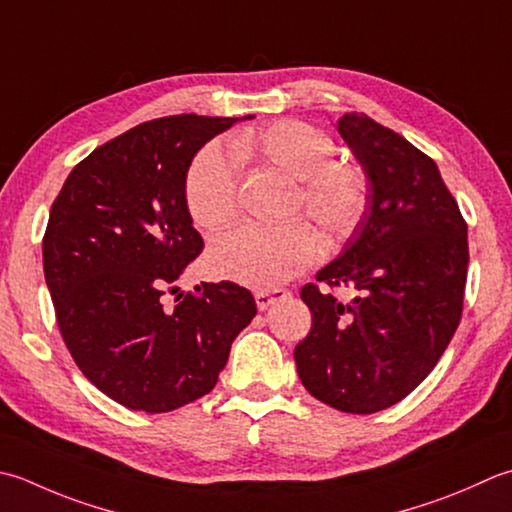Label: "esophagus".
I'll return each instance as SVG.
<instances>
[{"mask_svg": "<svg viewBox=\"0 0 512 512\" xmlns=\"http://www.w3.org/2000/svg\"><path fill=\"white\" fill-rule=\"evenodd\" d=\"M288 295L290 293L284 288H264V290H257V293H255V302H257L259 310H266L270 304H275L277 299L288 297Z\"/></svg>", "mask_w": 512, "mask_h": 512, "instance_id": "esophagus-1", "label": "esophagus"}]
</instances>
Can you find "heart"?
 <instances>
[{"label": "heart", "instance_id": "b5f03b06", "mask_svg": "<svg viewBox=\"0 0 512 512\" xmlns=\"http://www.w3.org/2000/svg\"><path fill=\"white\" fill-rule=\"evenodd\" d=\"M333 139L295 119L246 128L230 142L239 164L275 168L297 182L290 213L304 210L322 230L330 246L353 235L368 202L364 170L348 159H335ZM217 144L193 157L184 179L188 215L204 233H217L239 215L235 163ZM322 250L319 237L304 222L279 228L244 226L219 237L208 250V270L215 277L250 288H273L288 282L315 262Z\"/></svg>", "mask_w": 512, "mask_h": 512}]
</instances>
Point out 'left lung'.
Masks as SVG:
<instances>
[{"mask_svg": "<svg viewBox=\"0 0 512 512\" xmlns=\"http://www.w3.org/2000/svg\"><path fill=\"white\" fill-rule=\"evenodd\" d=\"M339 135L362 164L366 210L344 253L302 288L313 315L295 348L297 373L319 402L342 413L384 410L424 382L462 319L468 228L437 164L364 113H346Z\"/></svg>", "mask_w": 512, "mask_h": 512, "instance_id": "8db88e82", "label": "left lung"}]
</instances>
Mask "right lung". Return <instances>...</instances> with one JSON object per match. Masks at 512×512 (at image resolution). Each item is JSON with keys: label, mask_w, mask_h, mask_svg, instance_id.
<instances>
[{"label": "right lung", "mask_w": 512, "mask_h": 512, "mask_svg": "<svg viewBox=\"0 0 512 512\" xmlns=\"http://www.w3.org/2000/svg\"><path fill=\"white\" fill-rule=\"evenodd\" d=\"M235 122L173 115L130 128L70 170L50 208L42 255L59 333L88 382L130 410L168 413L210 393L257 315L233 282L162 304L204 248L186 170Z\"/></svg>", "instance_id": "right-lung-1"}]
</instances>
